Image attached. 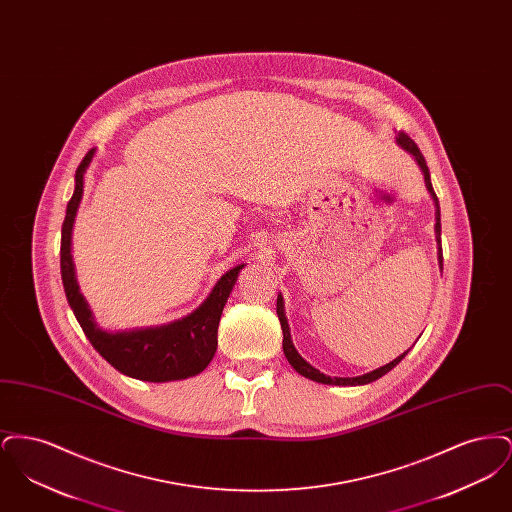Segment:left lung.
I'll use <instances>...</instances> for the list:
<instances>
[{"label":"left lung","mask_w":512,"mask_h":512,"mask_svg":"<svg viewBox=\"0 0 512 512\" xmlns=\"http://www.w3.org/2000/svg\"><path fill=\"white\" fill-rule=\"evenodd\" d=\"M395 140H397V144L403 147L405 151H409L411 155H413L414 159H416V163H418V167H420V171L424 174V182H426V188H428V192L432 195V199H434V203H436V242H438V261L439 268H443V253H441V215H439V201L438 195L434 192V188H432V180H430V171H428V165H426V159H424V155L420 153V149L418 146L414 144L413 140L405 134V132H399L397 136H395ZM276 315L280 318V324H282V334H284V340H282V347H284V355H286V359L290 361V365L301 374V376H305V378H309V380H313V382H318V384H328V386H365V384H370V382H374V380H378V378H382L384 374H388L393 366L399 365L403 359H405V355L409 353V349L403 353V355H399L397 359H393L391 363L388 365L380 366V368H376V370H372V372H366L363 376H355V378H338V376H326V374H322L320 370H317L315 366L309 365L299 353H297V349L293 347L292 336H290V326H288V320H286V313H284V299H282V295H278V299H276Z\"/></svg>","instance_id":"obj_1"}]
</instances>
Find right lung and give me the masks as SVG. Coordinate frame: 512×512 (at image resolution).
I'll list each match as a JSON object with an SVG mask.
<instances>
[{
  "label": "right lung",
  "mask_w": 512,
  "mask_h": 512,
  "mask_svg": "<svg viewBox=\"0 0 512 512\" xmlns=\"http://www.w3.org/2000/svg\"><path fill=\"white\" fill-rule=\"evenodd\" d=\"M94 153L96 149H90L76 169L74 194L67 205V215L61 228V278L74 317L99 355L130 378L146 382H171L195 376L203 372L215 357L220 315L244 265L230 268L226 274H222L207 299L188 317L155 328L128 332L101 330L76 284L71 255V236L84 190V172L92 163Z\"/></svg>",
  "instance_id": "add662e5"
}]
</instances>
